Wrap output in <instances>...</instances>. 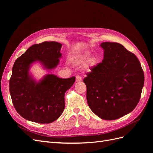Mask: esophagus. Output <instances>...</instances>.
Returning <instances> with one entry per match:
<instances>
[{
  "label": "esophagus",
  "mask_w": 153,
  "mask_h": 153,
  "mask_svg": "<svg viewBox=\"0 0 153 153\" xmlns=\"http://www.w3.org/2000/svg\"><path fill=\"white\" fill-rule=\"evenodd\" d=\"M82 77H81L80 76L77 75V76H76V82H80V81H82Z\"/></svg>",
  "instance_id": "obj_1"
}]
</instances>
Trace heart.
<instances>
[{
	"label": "heart",
	"instance_id": "obj_1",
	"mask_svg": "<svg viewBox=\"0 0 153 153\" xmlns=\"http://www.w3.org/2000/svg\"><path fill=\"white\" fill-rule=\"evenodd\" d=\"M88 56H89V53H88L82 54V55H80L79 57H76L75 60H74V62H75L76 64H78H78H80L85 61V60L87 59ZM94 62V59L93 57L88 58L87 60V62H86V66H89L90 65H92V64Z\"/></svg>",
	"mask_w": 153,
	"mask_h": 153
}]
</instances>
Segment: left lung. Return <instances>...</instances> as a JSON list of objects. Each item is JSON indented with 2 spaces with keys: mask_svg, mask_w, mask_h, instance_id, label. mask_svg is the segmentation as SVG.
<instances>
[{
  "mask_svg": "<svg viewBox=\"0 0 153 153\" xmlns=\"http://www.w3.org/2000/svg\"><path fill=\"white\" fill-rule=\"evenodd\" d=\"M103 60L91 68L84 82L87 100L97 116L115 120L136 107L144 84V74L135 54L117 43L104 42Z\"/></svg>",
  "mask_w": 153,
  "mask_h": 153,
  "instance_id": "left-lung-1",
  "label": "left lung"
}]
</instances>
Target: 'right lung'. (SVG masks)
Segmentation results:
<instances>
[{
  "label": "right lung",
  "instance_id": "right-lung-1",
  "mask_svg": "<svg viewBox=\"0 0 153 153\" xmlns=\"http://www.w3.org/2000/svg\"><path fill=\"white\" fill-rule=\"evenodd\" d=\"M61 47L55 41L33 45L14 63L10 80L12 102L17 112L30 121L51 123L65 108L64 94L75 82V76L64 79L48 74L38 82L29 74L35 62L48 70L56 68L62 56Z\"/></svg>",
  "mask_w": 153,
  "mask_h": 153
}]
</instances>
